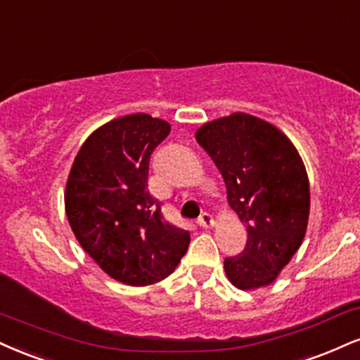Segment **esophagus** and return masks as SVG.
<instances>
[{
  "instance_id": "1",
  "label": "esophagus",
  "mask_w": 360,
  "mask_h": 360,
  "mask_svg": "<svg viewBox=\"0 0 360 360\" xmlns=\"http://www.w3.org/2000/svg\"><path fill=\"white\" fill-rule=\"evenodd\" d=\"M198 224H199V226H202V228L213 226V216H211L210 213H206V211H205V213H202L198 218Z\"/></svg>"
}]
</instances>
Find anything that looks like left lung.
I'll list each match as a JSON object with an SVG mask.
<instances>
[{
	"mask_svg": "<svg viewBox=\"0 0 360 360\" xmlns=\"http://www.w3.org/2000/svg\"><path fill=\"white\" fill-rule=\"evenodd\" d=\"M196 139L221 171L229 206L248 231L245 250L224 258L229 281L241 290L270 285L300 248L309 221L300 155L278 129L241 112L205 124Z\"/></svg>",
	"mask_w": 360,
	"mask_h": 360,
	"instance_id": "8db88e82",
	"label": "left lung"
}]
</instances>
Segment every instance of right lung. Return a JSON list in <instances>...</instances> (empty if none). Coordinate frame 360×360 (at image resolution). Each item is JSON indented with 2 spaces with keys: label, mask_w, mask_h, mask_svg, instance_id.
Masks as SVG:
<instances>
[{
  "label": "right lung",
  "mask_w": 360,
  "mask_h": 360,
  "mask_svg": "<svg viewBox=\"0 0 360 360\" xmlns=\"http://www.w3.org/2000/svg\"><path fill=\"white\" fill-rule=\"evenodd\" d=\"M169 132L166 120L147 114L112 120L84 142L67 181L65 210L82 248L134 287L172 274L191 241L147 189L150 154Z\"/></svg>",
  "instance_id": "obj_1"
}]
</instances>
